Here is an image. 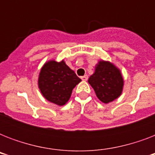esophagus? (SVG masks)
I'll use <instances>...</instances> for the list:
<instances>
[{
  "label": "esophagus",
  "instance_id": "34e87169",
  "mask_svg": "<svg viewBox=\"0 0 155 155\" xmlns=\"http://www.w3.org/2000/svg\"><path fill=\"white\" fill-rule=\"evenodd\" d=\"M81 80H84V81H86V80H87V79H88V76H87V75H84V76H81Z\"/></svg>",
  "mask_w": 155,
  "mask_h": 155
}]
</instances>
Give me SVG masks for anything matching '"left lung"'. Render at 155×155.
<instances>
[{
  "label": "left lung",
  "instance_id": "obj_1",
  "mask_svg": "<svg viewBox=\"0 0 155 155\" xmlns=\"http://www.w3.org/2000/svg\"><path fill=\"white\" fill-rule=\"evenodd\" d=\"M98 99L103 103H109L119 97L122 92L124 80L120 70L109 62L100 61L94 74L88 79Z\"/></svg>",
  "mask_w": 155,
  "mask_h": 155
}]
</instances>
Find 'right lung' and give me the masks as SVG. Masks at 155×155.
<instances>
[{
	"instance_id": "add662e5",
	"label": "right lung",
	"mask_w": 155,
	"mask_h": 155,
	"mask_svg": "<svg viewBox=\"0 0 155 155\" xmlns=\"http://www.w3.org/2000/svg\"><path fill=\"white\" fill-rule=\"evenodd\" d=\"M81 81L64 61L51 60L42 67L38 77V87L49 101L64 105L70 99L73 88Z\"/></svg>"
}]
</instances>
